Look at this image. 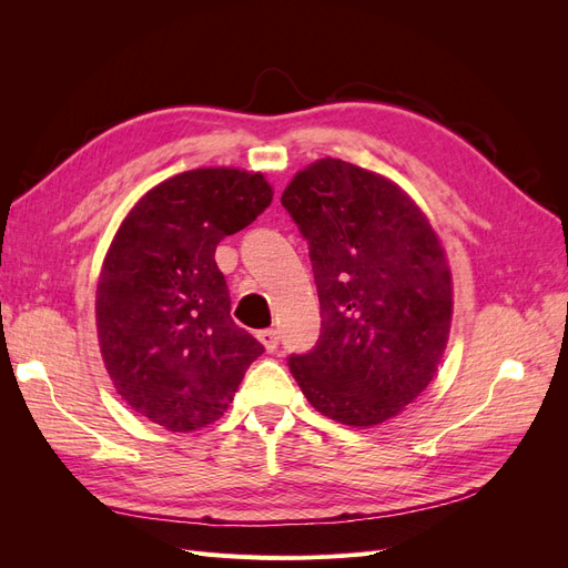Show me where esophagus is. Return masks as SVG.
<instances>
[{
    "label": "esophagus",
    "mask_w": 568,
    "mask_h": 568,
    "mask_svg": "<svg viewBox=\"0 0 568 568\" xmlns=\"http://www.w3.org/2000/svg\"><path fill=\"white\" fill-rule=\"evenodd\" d=\"M257 338H261V343H263L267 353L277 351V346H280V334H277V329H263V332H257Z\"/></svg>",
    "instance_id": "1"
}]
</instances>
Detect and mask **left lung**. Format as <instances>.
Listing matches in <instances>:
<instances>
[{"instance_id": "obj_1", "label": "left lung", "mask_w": 568, "mask_h": 568, "mask_svg": "<svg viewBox=\"0 0 568 568\" xmlns=\"http://www.w3.org/2000/svg\"><path fill=\"white\" fill-rule=\"evenodd\" d=\"M282 205L311 248L322 332L288 369L311 405L348 426L382 424L434 379L453 282L434 227L398 184L338 159L291 180Z\"/></svg>"}]
</instances>
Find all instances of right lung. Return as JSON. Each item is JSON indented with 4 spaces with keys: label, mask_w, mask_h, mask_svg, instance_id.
<instances>
[{
    "label": "right lung",
    "mask_w": 568,
    "mask_h": 568,
    "mask_svg": "<svg viewBox=\"0 0 568 568\" xmlns=\"http://www.w3.org/2000/svg\"><path fill=\"white\" fill-rule=\"evenodd\" d=\"M270 201L261 173L186 170L136 201L106 253L97 286L101 355L120 398L168 432L220 419L265 353L230 315L215 248Z\"/></svg>",
    "instance_id": "add662e5"
}]
</instances>
